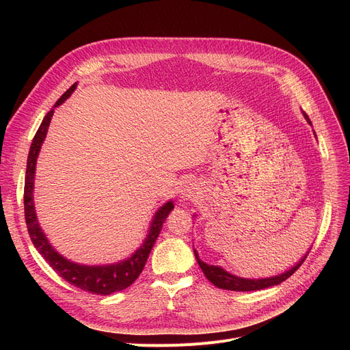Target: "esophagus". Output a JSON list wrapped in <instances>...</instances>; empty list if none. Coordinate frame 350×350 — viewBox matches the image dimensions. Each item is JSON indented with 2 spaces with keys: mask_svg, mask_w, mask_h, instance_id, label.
<instances>
[{
  "mask_svg": "<svg viewBox=\"0 0 350 350\" xmlns=\"http://www.w3.org/2000/svg\"><path fill=\"white\" fill-rule=\"evenodd\" d=\"M196 194H197V191L193 186H185L181 190V196H183V198H186V200H193L196 197Z\"/></svg>",
  "mask_w": 350,
  "mask_h": 350,
  "instance_id": "34e87169",
  "label": "esophagus"
}]
</instances>
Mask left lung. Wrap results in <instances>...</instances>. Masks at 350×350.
I'll return each mask as SVG.
<instances>
[{"label":"left lung","instance_id":"obj_1","mask_svg":"<svg viewBox=\"0 0 350 350\" xmlns=\"http://www.w3.org/2000/svg\"><path fill=\"white\" fill-rule=\"evenodd\" d=\"M306 120L310 123L308 115H305ZM194 254H196V258H197V262L200 265V268L203 269L204 275L207 277V280L214 284L215 286L221 288V289H228V291H258V289H264V288H269V286H273V285H278L281 282H284L285 280H288L291 275L295 272L301 265L302 262L305 261L306 255L304 256V258L299 261V264H297L295 267H293L292 269L278 275V277H272V278H264V280H245V278H240V277H235V275H231L228 273L227 271H224L223 268L219 267H214V265H208L206 262L201 261L198 258V254L197 251L194 250Z\"/></svg>","mask_w":350,"mask_h":350}]
</instances>
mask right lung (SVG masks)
Segmentation results:
<instances>
[{"label": "right lung", "mask_w": 350, "mask_h": 350, "mask_svg": "<svg viewBox=\"0 0 350 350\" xmlns=\"http://www.w3.org/2000/svg\"><path fill=\"white\" fill-rule=\"evenodd\" d=\"M77 83H73L65 94L57 100L53 107L59 106L65 99L70 96V94L75 90ZM55 109H51L44 118L41 126L36 131L33 140L29 147L28 160H27V173H25V186H24V211H25V223L28 228V234L31 237V241L38 250V252L44 256V260L52 267V269L57 272L62 280L69 282L70 285L77 286L82 291L95 293V295H110L113 292H119L131 286L137 278L140 272L143 271L149 254L157 240L160 230L165 218L174 208L172 201L165 203L160 210L156 213L153 223L149 231V235L144 240L143 245L131 256V258L122 261L113 265H102V267H88L79 265L75 262H70L65 260L62 255H59L53 247L48 243L45 234L42 232L38 219H36L35 208H33V178H35V164L36 157H38L41 144L46 136L48 127L52 119Z\"/></svg>", "instance_id": "obj_1"}]
</instances>
